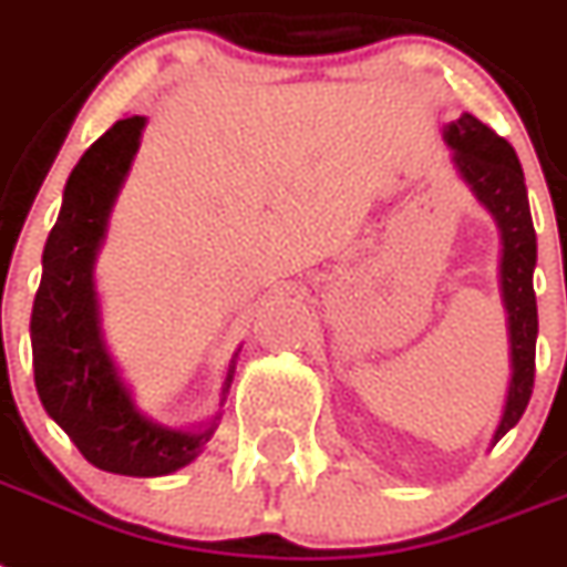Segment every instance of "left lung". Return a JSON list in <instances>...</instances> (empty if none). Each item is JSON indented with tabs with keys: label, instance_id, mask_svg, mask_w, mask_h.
I'll return each instance as SVG.
<instances>
[{
	"label": "left lung",
	"instance_id": "1",
	"mask_svg": "<svg viewBox=\"0 0 567 567\" xmlns=\"http://www.w3.org/2000/svg\"><path fill=\"white\" fill-rule=\"evenodd\" d=\"M446 144L455 150V165L472 194L478 196V203H484L502 228V292L509 316L513 379H509L502 425L495 432L498 443L525 414L533 394V377H536V333H539L536 292H533L536 231L527 205L525 173L509 142L466 112L446 126Z\"/></svg>",
	"mask_w": 567,
	"mask_h": 567
}]
</instances>
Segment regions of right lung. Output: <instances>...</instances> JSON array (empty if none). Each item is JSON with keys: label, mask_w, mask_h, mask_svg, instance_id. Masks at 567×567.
Here are the masks:
<instances>
[{"label": "right lung", "mask_w": 567, "mask_h": 567, "mask_svg": "<svg viewBox=\"0 0 567 567\" xmlns=\"http://www.w3.org/2000/svg\"><path fill=\"white\" fill-rule=\"evenodd\" d=\"M142 130V115L115 121L65 182L63 208L42 251L31 348L42 409L81 455L97 470L153 478L194 461L214 425L205 432H176L144 417L101 336L92 266ZM231 373L234 368L223 394L231 385Z\"/></svg>", "instance_id": "obj_1"}]
</instances>
